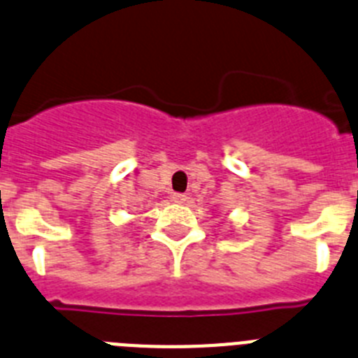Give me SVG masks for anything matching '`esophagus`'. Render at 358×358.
Segmentation results:
<instances>
[{"mask_svg": "<svg viewBox=\"0 0 358 358\" xmlns=\"http://www.w3.org/2000/svg\"><path fill=\"white\" fill-rule=\"evenodd\" d=\"M172 201L176 202V204H182V202L186 201V195L185 194H173Z\"/></svg>", "mask_w": 358, "mask_h": 358, "instance_id": "obj_1", "label": "esophagus"}]
</instances>
